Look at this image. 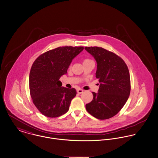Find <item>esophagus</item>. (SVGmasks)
I'll return each instance as SVG.
<instances>
[{"label": "esophagus", "mask_w": 158, "mask_h": 158, "mask_svg": "<svg viewBox=\"0 0 158 158\" xmlns=\"http://www.w3.org/2000/svg\"><path fill=\"white\" fill-rule=\"evenodd\" d=\"M83 91H84V90H83V89H81V88H79V89H77V93H79V94H81V93H83Z\"/></svg>", "instance_id": "obj_1"}]
</instances>
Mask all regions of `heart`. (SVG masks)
<instances>
[{
	"mask_svg": "<svg viewBox=\"0 0 158 158\" xmlns=\"http://www.w3.org/2000/svg\"><path fill=\"white\" fill-rule=\"evenodd\" d=\"M86 60H88V59H85L84 61H86Z\"/></svg>",
	"mask_w": 158,
	"mask_h": 158,
	"instance_id": "b5f03b06",
	"label": "heart"
}]
</instances>
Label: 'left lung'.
Instances as JSON below:
<instances>
[{
    "label": "left lung",
    "instance_id": "1",
    "mask_svg": "<svg viewBox=\"0 0 158 158\" xmlns=\"http://www.w3.org/2000/svg\"><path fill=\"white\" fill-rule=\"evenodd\" d=\"M97 62L96 77L100 83L98 92H92L93 99L86 104L88 112L103 120L115 116L123 108L130 93L128 67L119 56L98 47H85Z\"/></svg>",
    "mask_w": 158,
    "mask_h": 158
}]
</instances>
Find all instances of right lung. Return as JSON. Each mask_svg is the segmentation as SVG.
Listing matches in <instances>:
<instances>
[{
    "mask_svg": "<svg viewBox=\"0 0 158 158\" xmlns=\"http://www.w3.org/2000/svg\"><path fill=\"white\" fill-rule=\"evenodd\" d=\"M83 50L84 47H58L41 54L34 62L29 77L30 95L44 116L57 118L69 111L76 90L62 87L59 79Z\"/></svg>",
    "mask_w": 158,
    "mask_h": 158,
    "instance_id": "right-lung-1",
    "label": "right lung"
}]
</instances>
